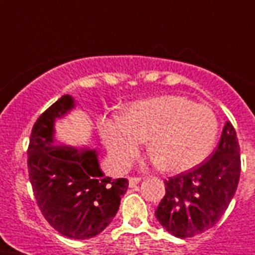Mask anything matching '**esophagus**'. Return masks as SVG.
Returning <instances> with one entry per match:
<instances>
[{
    "mask_svg": "<svg viewBox=\"0 0 255 255\" xmlns=\"http://www.w3.org/2000/svg\"><path fill=\"white\" fill-rule=\"evenodd\" d=\"M140 181L141 179H139V177H129V186L130 188H135Z\"/></svg>",
    "mask_w": 255,
    "mask_h": 255,
    "instance_id": "esophagus-1",
    "label": "esophagus"
}]
</instances>
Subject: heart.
<instances>
[{"label": "heart", "mask_w": 255, "mask_h": 255, "mask_svg": "<svg viewBox=\"0 0 255 255\" xmlns=\"http://www.w3.org/2000/svg\"><path fill=\"white\" fill-rule=\"evenodd\" d=\"M98 130L112 161L120 167L131 164L149 136L153 163L170 172H184L211 154L218 121L207 106L171 94L132 103L125 116H102Z\"/></svg>", "instance_id": "b5f03b06"}]
</instances>
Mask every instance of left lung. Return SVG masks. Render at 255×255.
<instances>
[{"instance_id":"left-lung-1","label":"left lung","mask_w":255,"mask_h":255,"mask_svg":"<svg viewBox=\"0 0 255 255\" xmlns=\"http://www.w3.org/2000/svg\"><path fill=\"white\" fill-rule=\"evenodd\" d=\"M240 179V147L227 121L208 161L164 180L166 195L154 212L159 224L180 239L199 235L217 224Z\"/></svg>"}]
</instances>
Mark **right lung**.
Wrapping results in <instances>:
<instances>
[{
  "label": "right lung",
  "mask_w": 255,
  "mask_h": 255,
  "mask_svg": "<svg viewBox=\"0 0 255 255\" xmlns=\"http://www.w3.org/2000/svg\"><path fill=\"white\" fill-rule=\"evenodd\" d=\"M75 106L74 97L65 94L40 115L31 130L28 170L37 204L48 224L61 235L85 240L111 224L129 181L105 176L96 149L56 139V120Z\"/></svg>",
  "instance_id": "1"
}]
</instances>
